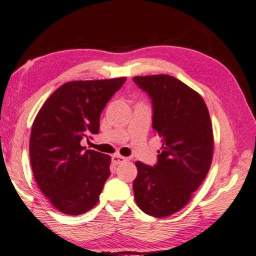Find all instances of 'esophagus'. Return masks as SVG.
<instances>
[{"label":"esophagus","instance_id":"34e87169","mask_svg":"<svg viewBox=\"0 0 256 256\" xmlns=\"http://www.w3.org/2000/svg\"><path fill=\"white\" fill-rule=\"evenodd\" d=\"M126 158L125 157H123V156H120V154H114L112 157V162L114 164H122V162H126Z\"/></svg>","mask_w":256,"mask_h":256}]
</instances>
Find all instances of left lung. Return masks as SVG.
<instances>
[{
	"label": "left lung",
	"mask_w": 256,
	"mask_h": 256,
	"mask_svg": "<svg viewBox=\"0 0 256 256\" xmlns=\"http://www.w3.org/2000/svg\"><path fill=\"white\" fill-rule=\"evenodd\" d=\"M152 99V128L162 138L154 167L136 162L134 198L144 214L164 218L183 209L209 172L214 131L201 94L167 74L134 76Z\"/></svg>",
	"instance_id": "8db88e82"
}]
</instances>
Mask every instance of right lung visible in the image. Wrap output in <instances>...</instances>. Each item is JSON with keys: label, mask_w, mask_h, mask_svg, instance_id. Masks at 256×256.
<instances>
[{"label": "right lung", "mask_w": 256, "mask_h": 256, "mask_svg": "<svg viewBox=\"0 0 256 256\" xmlns=\"http://www.w3.org/2000/svg\"><path fill=\"white\" fill-rule=\"evenodd\" d=\"M126 78L70 81L55 90L38 112L30 133L34 180L55 209L80 216L97 204L110 175V156L84 150V138L98 134L106 104Z\"/></svg>", "instance_id": "right-lung-1"}]
</instances>
